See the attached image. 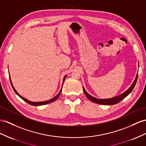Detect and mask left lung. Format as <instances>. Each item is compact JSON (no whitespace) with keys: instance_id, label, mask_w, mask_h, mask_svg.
<instances>
[{"instance_id":"obj_1","label":"left lung","mask_w":146,"mask_h":146,"mask_svg":"<svg viewBox=\"0 0 146 146\" xmlns=\"http://www.w3.org/2000/svg\"><path fill=\"white\" fill-rule=\"evenodd\" d=\"M137 76H138V73L136 75V77L135 78V80L133 82V84L131 86V87L127 90L125 92L123 93L122 94L119 95L117 97H115V98H111V99H97L94 98V97H92L91 96H90L89 94H88V93L86 92V91H85L84 88H83V91L84 92V94L86 96L87 98L91 100L92 102H95L97 104H101V105H114V104H116L118 103L119 102H120L121 100H122L123 99H124L127 96H128L131 91H133V89H134V86H135V85L136 84V82H137Z\"/></svg>"}]
</instances>
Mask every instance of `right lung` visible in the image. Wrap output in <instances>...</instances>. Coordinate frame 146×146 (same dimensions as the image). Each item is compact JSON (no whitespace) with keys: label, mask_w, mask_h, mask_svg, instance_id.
Listing matches in <instances>:
<instances>
[{"label":"right lung","mask_w":146,"mask_h":146,"mask_svg":"<svg viewBox=\"0 0 146 146\" xmlns=\"http://www.w3.org/2000/svg\"><path fill=\"white\" fill-rule=\"evenodd\" d=\"M10 78V83H11V85H12V88H13V90H14V91L15 92V93L16 94L20 97V98H21L22 99H23V100H25V102H27L28 104H30V105H32V106H42V105H45V104H49V103H50V102H54V101H55V100L57 99L58 97L60 96V93H61V92H62V89H61V90H60V92L58 93V94L55 97H54V98H52V99H50V100H47V101H44V102H31V101H29V100H27V99H25L24 98H23V97H21L19 94H18V93L17 92V91L15 90V88H13V85H12V81H11V79H10V77H9ZM65 78H66V76L64 77V78H63V82H64V81H65ZM62 86H63V85H62Z\"/></svg>","instance_id":"obj_1"}]
</instances>
